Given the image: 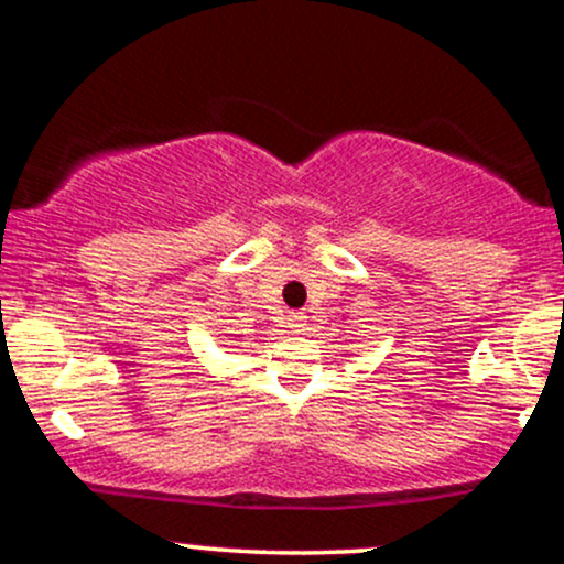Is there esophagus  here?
<instances>
[{
	"label": "esophagus",
	"instance_id": "1",
	"mask_svg": "<svg viewBox=\"0 0 564 564\" xmlns=\"http://www.w3.org/2000/svg\"><path fill=\"white\" fill-rule=\"evenodd\" d=\"M304 326H307V323H304V315H294V318H291V332L294 334H304Z\"/></svg>",
	"mask_w": 564,
	"mask_h": 564
}]
</instances>
